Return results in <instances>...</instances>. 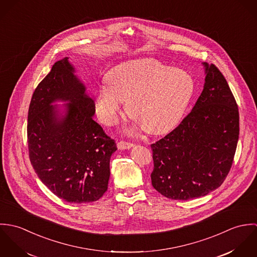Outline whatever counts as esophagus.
Listing matches in <instances>:
<instances>
[{"label": "esophagus", "instance_id": "34e87169", "mask_svg": "<svg viewBox=\"0 0 257 257\" xmlns=\"http://www.w3.org/2000/svg\"><path fill=\"white\" fill-rule=\"evenodd\" d=\"M135 145L132 144V143H127V142H123V141H120L117 143V147L118 149H128V148H132Z\"/></svg>", "mask_w": 257, "mask_h": 257}]
</instances>
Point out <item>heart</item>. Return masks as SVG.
<instances>
[{
  "mask_svg": "<svg viewBox=\"0 0 257 257\" xmlns=\"http://www.w3.org/2000/svg\"><path fill=\"white\" fill-rule=\"evenodd\" d=\"M106 86L94 94V110L105 125H114L121 112L150 135L171 130L182 117L194 91L195 81L187 71L167 66L150 57L121 62L105 76Z\"/></svg>",
  "mask_w": 257,
  "mask_h": 257,
  "instance_id": "b5f03b06",
  "label": "heart"
}]
</instances>
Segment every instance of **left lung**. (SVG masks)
Returning <instances> with one entry per match:
<instances>
[{
	"label": "left lung",
	"mask_w": 257,
	"mask_h": 257,
	"mask_svg": "<svg viewBox=\"0 0 257 257\" xmlns=\"http://www.w3.org/2000/svg\"><path fill=\"white\" fill-rule=\"evenodd\" d=\"M205 84L180 124L152 144L153 188L172 200L206 196L227 176L239 136V114L229 86L214 65L203 63Z\"/></svg>",
	"instance_id": "left-lung-1"
}]
</instances>
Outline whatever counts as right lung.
Segmentation results:
<instances>
[{
	"instance_id": "right-lung-1",
	"label": "right lung",
	"mask_w": 257,
	"mask_h": 257,
	"mask_svg": "<svg viewBox=\"0 0 257 257\" xmlns=\"http://www.w3.org/2000/svg\"><path fill=\"white\" fill-rule=\"evenodd\" d=\"M65 57L37 85L28 115L32 165L41 182L74 204L99 200L107 191L115 143L93 119L94 102ZM57 100L67 101L64 113Z\"/></svg>"
}]
</instances>
